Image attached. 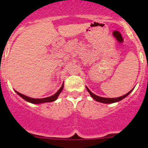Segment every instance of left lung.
<instances>
[{
  "label": "left lung",
  "instance_id": "1",
  "mask_svg": "<svg viewBox=\"0 0 148 148\" xmlns=\"http://www.w3.org/2000/svg\"><path fill=\"white\" fill-rule=\"evenodd\" d=\"M86 90L88 91V92L89 93V95H91L92 98L95 99V101L97 102H102V103H104V104H112V103H114V102H120V101L122 100V99H125L127 96L130 95V94L132 92V91L133 90V89H132L131 91H130L128 93H127L126 95H123V96H121L120 97H116V98H106V97H99L97 95H95L94 93H92L89 89H88L87 86H86Z\"/></svg>",
  "mask_w": 148,
  "mask_h": 148
}]
</instances>
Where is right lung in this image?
Segmentation results:
<instances>
[{"instance_id":"obj_1","label":"right lung","mask_w":148,"mask_h":148,"mask_svg":"<svg viewBox=\"0 0 148 148\" xmlns=\"http://www.w3.org/2000/svg\"><path fill=\"white\" fill-rule=\"evenodd\" d=\"M63 89H64V83H63V84L62 85V86H61L60 89H59V90H58L57 92L54 94V95H52V96H51V97H49L42 98V99H35V98H31V97H28V96H26V95H22V94L19 93L18 92H17V91H16V90H15V92H16V93H17L18 95L21 97H22L23 99H24V100L27 101V102H28L32 103V104H42V103L51 102H53V101L56 100L58 98V97H59V95H60V93L62 92V90H63Z\"/></svg>"}]
</instances>
